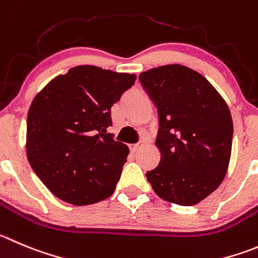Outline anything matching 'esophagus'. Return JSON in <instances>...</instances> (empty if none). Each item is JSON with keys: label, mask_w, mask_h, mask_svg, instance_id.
I'll return each mask as SVG.
<instances>
[{"label": "esophagus", "mask_w": 258, "mask_h": 258, "mask_svg": "<svg viewBox=\"0 0 258 258\" xmlns=\"http://www.w3.org/2000/svg\"><path fill=\"white\" fill-rule=\"evenodd\" d=\"M144 146V144H135V145H131L130 146V150L132 151V153H136V151L140 150L141 148Z\"/></svg>", "instance_id": "34e87169"}]
</instances>
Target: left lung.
I'll use <instances>...</instances> for the list:
<instances>
[{"instance_id": "left-lung-1", "label": "left lung", "mask_w": 258, "mask_h": 258, "mask_svg": "<svg viewBox=\"0 0 258 258\" xmlns=\"http://www.w3.org/2000/svg\"><path fill=\"white\" fill-rule=\"evenodd\" d=\"M159 114L162 159L146 173L160 199L192 206L213 194L228 172L233 121L228 104L201 74L183 64L141 72Z\"/></svg>"}]
</instances>
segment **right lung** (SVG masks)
Returning a JSON list of instances; mask_svg holds the SVG:
<instances>
[{"label": "right lung", "instance_id": "obj_1", "mask_svg": "<svg viewBox=\"0 0 258 258\" xmlns=\"http://www.w3.org/2000/svg\"><path fill=\"white\" fill-rule=\"evenodd\" d=\"M136 75L83 64L50 80L31 102L26 156L54 196L83 206L114 192L130 150L113 140L110 108Z\"/></svg>", "mask_w": 258, "mask_h": 258}]
</instances>
